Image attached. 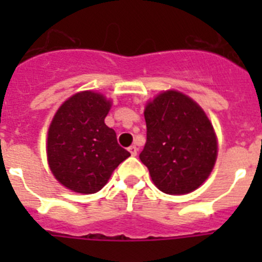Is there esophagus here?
I'll return each instance as SVG.
<instances>
[{
	"instance_id": "34e87169",
	"label": "esophagus",
	"mask_w": 262,
	"mask_h": 262,
	"mask_svg": "<svg viewBox=\"0 0 262 262\" xmlns=\"http://www.w3.org/2000/svg\"><path fill=\"white\" fill-rule=\"evenodd\" d=\"M128 151L133 156H136V155H138V147H136V145H131V147H128Z\"/></svg>"
}]
</instances>
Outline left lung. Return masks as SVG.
Segmentation results:
<instances>
[{
	"instance_id": "8db88e82",
	"label": "left lung",
	"mask_w": 262,
	"mask_h": 262,
	"mask_svg": "<svg viewBox=\"0 0 262 262\" xmlns=\"http://www.w3.org/2000/svg\"><path fill=\"white\" fill-rule=\"evenodd\" d=\"M147 142L139 155L152 181L166 194H186L209 177L217 145L205 111L185 94L168 90L144 110Z\"/></svg>"
}]
</instances>
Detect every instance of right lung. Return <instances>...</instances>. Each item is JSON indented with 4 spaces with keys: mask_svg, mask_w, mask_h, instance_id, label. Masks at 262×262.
Here are the masks:
<instances>
[{
    "mask_svg": "<svg viewBox=\"0 0 262 262\" xmlns=\"http://www.w3.org/2000/svg\"><path fill=\"white\" fill-rule=\"evenodd\" d=\"M110 101L94 92H81L66 101L48 129L47 157L57 181L76 193L101 190L129 152L118 144L105 124Z\"/></svg>",
    "mask_w": 262,
    "mask_h": 262,
    "instance_id": "add662e5",
    "label": "right lung"
}]
</instances>
